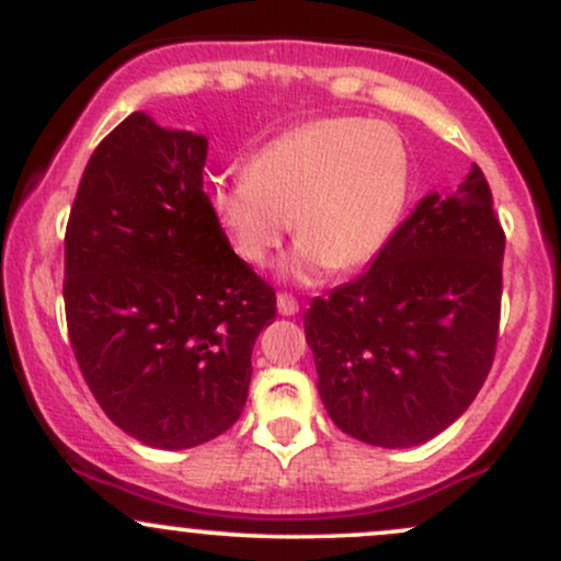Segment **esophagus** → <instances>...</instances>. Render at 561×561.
<instances>
[{"instance_id": "obj_1", "label": "esophagus", "mask_w": 561, "mask_h": 561, "mask_svg": "<svg viewBox=\"0 0 561 561\" xmlns=\"http://www.w3.org/2000/svg\"><path fill=\"white\" fill-rule=\"evenodd\" d=\"M276 308H279V313L282 317H295V313H298V300L293 298V295H287V293H279L276 295Z\"/></svg>"}]
</instances>
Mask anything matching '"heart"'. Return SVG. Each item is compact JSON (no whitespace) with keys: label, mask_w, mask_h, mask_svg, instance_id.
<instances>
[{"label":"heart","mask_w":561,"mask_h":561,"mask_svg":"<svg viewBox=\"0 0 561 561\" xmlns=\"http://www.w3.org/2000/svg\"><path fill=\"white\" fill-rule=\"evenodd\" d=\"M411 160L390 126L324 118L279 134L250 158L248 173L208 186V208L237 255L263 266L293 224L298 244L285 279L369 266L401 227Z\"/></svg>","instance_id":"1"}]
</instances>
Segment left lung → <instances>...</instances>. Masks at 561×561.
Segmentation results:
<instances>
[{
	"label": "left lung",
	"mask_w": 561,
	"mask_h": 561,
	"mask_svg": "<svg viewBox=\"0 0 561 561\" xmlns=\"http://www.w3.org/2000/svg\"><path fill=\"white\" fill-rule=\"evenodd\" d=\"M504 244L472 165L456 192L422 197L356 282L313 298L306 343L343 433L411 448L465 414L493 366Z\"/></svg>",
	"instance_id": "left-lung-1"
}]
</instances>
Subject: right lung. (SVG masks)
<instances>
[{"mask_svg":"<svg viewBox=\"0 0 561 561\" xmlns=\"http://www.w3.org/2000/svg\"><path fill=\"white\" fill-rule=\"evenodd\" d=\"M203 134L131 113L83 169L66 229L76 362L111 422L152 448L208 443L240 420L276 295L208 208Z\"/></svg>","mask_w":561,"mask_h":561,"instance_id":"right-lung-1","label":"right lung"}]
</instances>
